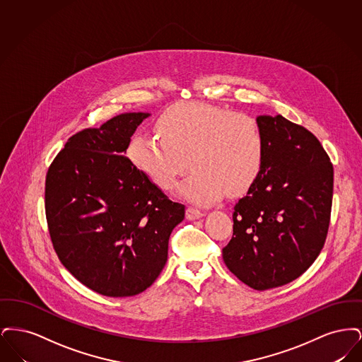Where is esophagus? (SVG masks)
Listing matches in <instances>:
<instances>
[{
  "instance_id": "esophagus-1",
  "label": "esophagus",
  "mask_w": 362,
  "mask_h": 362,
  "mask_svg": "<svg viewBox=\"0 0 362 362\" xmlns=\"http://www.w3.org/2000/svg\"><path fill=\"white\" fill-rule=\"evenodd\" d=\"M202 216H204V213L199 209H197V207L189 206L187 210H186V217L189 220H195V218H199Z\"/></svg>"
}]
</instances>
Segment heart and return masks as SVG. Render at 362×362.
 <instances>
[{
	"instance_id": "obj_1",
	"label": "heart",
	"mask_w": 362,
	"mask_h": 362,
	"mask_svg": "<svg viewBox=\"0 0 362 362\" xmlns=\"http://www.w3.org/2000/svg\"><path fill=\"white\" fill-rule=\"evenodd\" d=\"M129 156L163 189H173L191 164L182 194L197 204H213L228 189L239 194L257 179L264 153L258 122L221 107L189 103L170 111L158 133L132 138Z\"/></svg>"
}]
</instances>
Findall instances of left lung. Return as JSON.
Segmentation results:
<instances>
[{"label":"left lung","mask_w":362,"mask_h":362,"mask_svg":"<svg viewBox=\"0 0 362 362\" xmlns=\"http://www.w3.org/2000/svg\"><path fill=\"white\" fill-rule=\"evenodd\" d=\"M262 168L233 211L226 267L252 289L266 291L301 276L327 238L334 168L305 127L282 115H259Z\"/></svg>","instance_id":"1"}]
</instances>
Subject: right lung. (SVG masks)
Here are the masks:
<instances>
[{
	"label": "right lung",
	"instance_id": "add662e5",
	"mask_svg": "<svg viewBox=\"0 0 362 362\" xmlns=\"http://www.w3.org/2000/svg\"><path fill=\"white\" fill-rule=\"evenodd\" d=\"M148 117L121 114L73 134L46 175V220L58 258L86 288L108 297L134 296L155 282L170 235L185 218V205L124 156Z\"/></svg>",
	"mask_w": 362,
	"mask_h": 362
}]
</instances>
